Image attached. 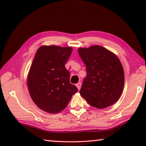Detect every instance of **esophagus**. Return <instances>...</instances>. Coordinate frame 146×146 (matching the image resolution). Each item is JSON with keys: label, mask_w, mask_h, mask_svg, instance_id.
<instances>
[{"label": "esophagus", "mask_w": 146, "mask_h": 146, "mask_svg": "<svg viewBox=\"0 0 146 146\" xmlns=\"http://www.w3.org/2000/svg\"><path fill=\"white\" fill-rule=\"evenodd\" d=\"M76 88H78V90H80V89L81 88V82H78V84H76Z\"/></svg>", "instance_id": "1"}]
</instances>
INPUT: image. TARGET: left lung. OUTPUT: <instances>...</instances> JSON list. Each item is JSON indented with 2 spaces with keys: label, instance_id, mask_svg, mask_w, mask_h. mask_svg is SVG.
Returning <instances> with one entry per match:
<instances>
[{
  "label": "left lung",
  "instance_id": "8db88e82",
  "mask_svg": "<svg viewBox=\"0 0 146 146\" xmlns=\"http://www.w3.org/2000/svg\"><path fill=\"white\" fill-rule=\"evenodd\" d=\"M78 52L87 71L80 95L89 104L98 109L114 104L122 95L124 85V71L119 58L98 45L79 48Z\"/></svg>",
  "mask_w": 146,
  "mask_h": 146
}]
</instances>
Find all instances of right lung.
Segmentation results:
<instances>
[{"instance_id": "add662e5", "label": "right lung", "mask_w": 146, "mask_h": 146, "mask_svg": "<svg viewBox=\"0 0 146 146\" xmlns=\"http://www.w3.org/2000/svg\"><path fill=\"white\" fill-rule=\"evenodd\" d=\"M72 50L71 46L51 45L42 46L36 51L27 76V86L33 102L44 111L60 113L78 91L70 84V72L65 68Z\"/></svg>"}]
</instances>
